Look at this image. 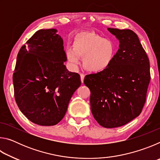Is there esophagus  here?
<instances>
[{
	"instance_id": "obj_1",
	"label": "esophagus",
	"mask_w": 160,
	"mask_h": 160,
	"mask_svg": "<svg viewBox=\"0 0 160 160\" xmlns=\"http://www.w3.org/2000/svg\"><path fill=\"white\" fill-rule=\"evenodd\" d=\"M84 78H85V75L84 74H80V80H81V82L83 83L84 82Z\"/></svg>"
}]
</instances>
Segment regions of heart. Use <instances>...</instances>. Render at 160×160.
Listing matches in <instances>:
<instances>
[{
    "instance_id": "heart-1",
    "label": "heart",
    "mask_w": 160,
    "mask_h": 160,
    "mask_svg": "<svg viewBox=\"0 0 160 160\" xmlns=\"http://www.w3.org/2000/svg\"><path fill=\"white\" fill-rule=\"evenodd\" d=\"M117 51V44L112 38H104L93 32H84L75 37L72 49L67 48L68 61L77 67L83 58V66L89 72L100 73L112 64Z\"/></svg>"
}]
</instances>
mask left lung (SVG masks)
<instances>
[{"mask_svg":"<svg viewBox=\"0 0 160 160\" xmlns=\"http://www.w3.org/2000/svg\"><path fill=\"white\" fill-rule=\"evenodd\" d=\"M119 48L104 72L86 75L91 111L100 126H122L136 118L144 106L150 80V62L139 38L131 29L108 28Z\"/></svg>","mask_w":160,"mask_h":160,"instance_id":"1","label":"left lung"}]
</instances>
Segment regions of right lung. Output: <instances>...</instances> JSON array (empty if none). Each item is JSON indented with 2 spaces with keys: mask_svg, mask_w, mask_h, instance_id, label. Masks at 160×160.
<instances>
[{
  "mask_svg": "<svg viewBox=\"0 0 160 160\" xmlns=\"http://www.w3.org/2000/svg\"><path fill=\"white\" fill-rule=\"evenodd\" d=\"M57 29H39L18 52L13 73L15 99L21 112L39 126L63 119L81 85L80 76L68 70L63 41Z\"/></svg>",
  "mask_w": 160,
  "mask_h": 160,
  "instance_id": "add662e5",
  "label": "right lung"
}]
</instances>
